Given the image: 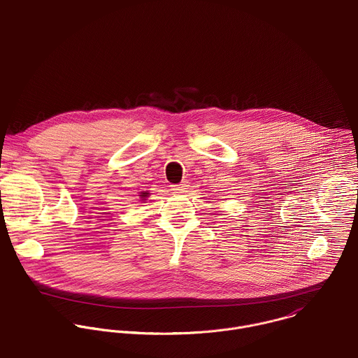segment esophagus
Here are the masks:
<instances>
[{
	"mask_svg": "<svg viewBox=\"0 0 358 358\" xmlns=\"http://www.w3.org/2000/svg\"><path fill=\"white\" fill-rule=\"evenodd\" d=\"M173 189H174L176 192H178V194H184V192L188 189V184L184 181V182L178 184V185H173Z\"/></svg>",
	"mask_w": 358,
	"mask_h": 358,
	"instance_id": "1",
	"label": "esophagus"
}]
</instances>
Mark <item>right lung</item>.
Instances as JSON below:
<instances>
[{
  "instance_id": "right-lung-1",
  "label": "right lung",
  "mask_w": 358,
  "mask_h": 358,
  "mask_svg": "<svg viewBox=\"0 0 358 358\" xmlns=\"http://www.w3.org/2000/svg\"><path fill=\"white\" fill-rule=\"evenodd\" d=\"M143 201H145V198H148L149 196V192H141V195H139Z\"/></svg>"
}]
</instances>
